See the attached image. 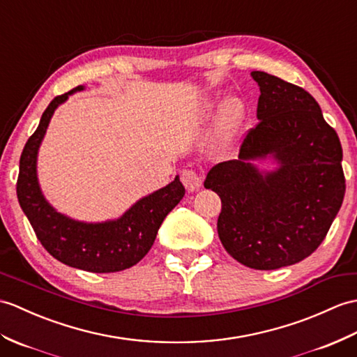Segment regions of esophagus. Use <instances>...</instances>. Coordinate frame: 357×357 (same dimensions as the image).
<instances>
[{"label":"esophagus","instance_id":"obj_1","mask_svg":"<svg viewBox=\"0 0 357 357\" xmlns=\"http://www.w3.org/2000/svg\"><path fill=\"white\" fill-rule=\"evenodd\" d=\"M181 181L185 185L187 192H197L202 187V175L193 169H185L181 173Z\"/></svg>","mask_w":357,"mask_h":357}]
</instances>
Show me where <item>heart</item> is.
<instances>
[{"instance_id":"heart-1","label":"heart","mask_w":357,"mask_h":357,"mask_svg":"<svg viewBox=\"0 0 357 357\" xmlns=\"http://www.w3.org/2000/svg\"><path fill=\"white\" fill-rule=\"evenodd\" d=\"M245 117V105L238 98H233L222 112V138L228 141L234 137L240 123Z\"/></svg>"}]
</instances>
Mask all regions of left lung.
I'll return each instance as SVG.
<instances>
[{
	"label": "left lung",
	"mask_w": 357,
	"mask_h": 357,
	"mask_svg": "<svg viewBox=\"0 0 357 357\" xmlns=\"http://www.w3.org/2000/svg\"><path fill=\"white\" fill-rule=\"evenodd\" d=\"M257 119L238 160L219 162L205 188L222 201L219 238L238 263L259 271L291 266L326 238L345 195L342 147L307 91L264 71ZM269 155L279 165L261 172L253 164Z\"/></svg>",
	"instance_id": "obj_1"
}]
</instances>
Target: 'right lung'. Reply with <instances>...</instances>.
<instances>
[{
  "label": "right lung",
  "instance_id": "add662e5",
  "mask_svg": "<svg viewBox=\"0 0 357 357\" xmlns=\"http://www.w3.org/2000/svg\"><path fill=\"white\" fill-rule=\"evenodd\" d=\"M82 89L84 86H77L54 97L44 111L21 153L16 195L38 240L56 260L88 272H119L134 266L149 252L162 220L184 197L185 188L176 176L169 185L139 199L115 220L86 223L57 213L40 192L38 151L56 107Z\"/></svg>",
  "mask_w": 357,
  "mask_h": 357
}]
</instances>
